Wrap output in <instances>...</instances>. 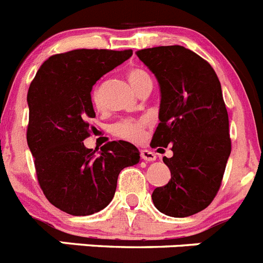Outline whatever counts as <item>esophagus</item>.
<instances>
[{
	"mask_svg": "<svg viewBox=\"0 0 263 263\" xmlns=\"http://www.w3.org/2000/svg\"><path fill=\"white\" fill-rule=\"evenodd\" d=\"M141 158H142L143 160H146V162H153V160L157 159V155L153 152H150V150L143 148V150H141Z\"/></svg>",
	"mask_w": 263,
	"mask_h": 263,
	"instance_id": "esophagus-1",
	"label": "esophagus"
}]
</instances>
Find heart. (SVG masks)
<instances>
[{
  "mask_svg": "<svg viewBox=\"0 0 263 263\" xmlns=\"http://www.w3.org/2000/svg\"><path fill=\"white\" fill-rule=\"evenodd\" d=\"M127 79L130 84L137 92L143 89L147 85L153 84V80L147 72L142 68H132L127 71ZM92 101L96 106H100L101 99H100L99 89H95L92 93ZM146 118H122L115 124L109 126V130L113 136L118 138L126 139V141H139L142 138L143 129L146 126Z\"/></svg>",
  "mask_w": 263,
  "mask_h": 263,
  "instance_id": "1",
  "label": "heart"
}]
</instances>
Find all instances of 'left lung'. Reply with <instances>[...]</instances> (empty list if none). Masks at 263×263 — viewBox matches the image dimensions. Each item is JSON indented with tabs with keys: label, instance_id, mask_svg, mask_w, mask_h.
Here are the masks:
<instances>
[{
	"label": "left lung",
	"instance_id": "1",
	"mask_svg": "<svg viewBox=\"0 0 263 263\" xmlns=\"http://www.w3.org/2000/svg\"><path fill=\"white\" fill-rule=\"evenodd\" d=\"M160 87L159 125L153 147L171 146L163 157L171 179L152 195L159 212L187 217L205 210L221 185L232 145L221 84L203 58L183 46L137 51Z\"/></svg>",
	"mask_w": 263,
	"mask_h": 263
}]
</instances>
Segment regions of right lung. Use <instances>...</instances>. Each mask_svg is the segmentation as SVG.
Wrapping results in <instances>:
<instances>
[{"mask_svg":"<svg viewBox=\"0 0 263 263\" xmlns=\"http://www.w3.org/2000/svg\"><path fill=\"white\" fill-rule=\"evenodd\" d=\"M133 55L132 50H72L48 58L27 92V145L36 178L52 205L73 216L93 215L115 196L121 170L137 164L138 148L111 141L96 155L84 146L95 118L92 87Z\"/></svg>","mask_w":263,"mask_h":263,"instance_id":"1","label":"right lung"}]
</instances>
